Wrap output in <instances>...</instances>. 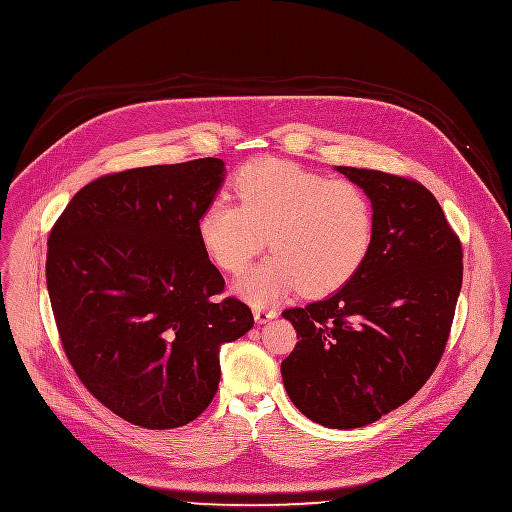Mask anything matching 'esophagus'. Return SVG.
Returning <instances> with one entry per match:
<instances>
[{
	"mask_svg": "<svg viewBox=\"0 0 512 512\" xmlns=\"http://www.w3.org/2000/svg\"><path fill=\"white\" fill-rule=\"evenodd\" d=\"M276 315H278V311H276V309H268V306H256V309H254V319H256L258 323H268V321H272Z\"/></svg>",
	"mask_w": 512,
	"mask_h": 512,
	"instance_id": "obj_1",
	"label": "esophagus"
}]
</instances>
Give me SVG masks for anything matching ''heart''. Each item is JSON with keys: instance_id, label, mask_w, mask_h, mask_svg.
I'll list each match as a JSON object with an SVG mask.
<instances>
[{"instance_id": "1", "label": "heart", "mask_w": 512, "mask_h": 512, "mask_svg": "<svg viewBox=\"0 0 512 512\" xmlns=\"http://www.w3.org/2000/svg\"><path fill=\"white\" fill-rule=\"evenodd\" d=\"M232 201L214 197L197 218V238L226 272L240 274L266 246L274 250L238 282L260 304L292 288L323 296L345 286L367 260L375 212L367 191L347 179L262 157L234 177Z\"/></svg>"}]
</instances>
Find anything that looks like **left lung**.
I'll list each match as a JSON object with an SVG mask.
<instances>
[{
	"label": "left lung",
	"mask_w": 512,
	"mask_h": 512,
	"mask_svg": "<svg viewBox=\"0 0 512 512\" xmlns=\"http://www.w3.org/2000/svg\"><path fill=\"white\" fill-rule=\"evenodd\" d=\"M337 171L371 197L373 246L339 292L282 313L298 343L280 371L306 418L351 430L414 397L438 367L462 288V244L420 181Z\"/></svg>",
	"instance_id": "obj_1"
}]
</instances>
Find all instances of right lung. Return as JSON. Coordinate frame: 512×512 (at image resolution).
<instances>
[{"mask_svg": "<svg viewBox=\"0 0 512 512\" xmlns=\"http://www.w3.org/2000/svg\"><path fill=\"white\" fill-rule=\"evenodd\" d=\"M224 181L216 157L137 167L84 185L50 230L46 284L84 387L149 430L193 422L220 383V347L254 325L222 298L197 218Z\"/></svg>", "mask_w": 512, "mask_h": 512, "instance_id": "obj_1", "label": "right lung"}]
</instances>
